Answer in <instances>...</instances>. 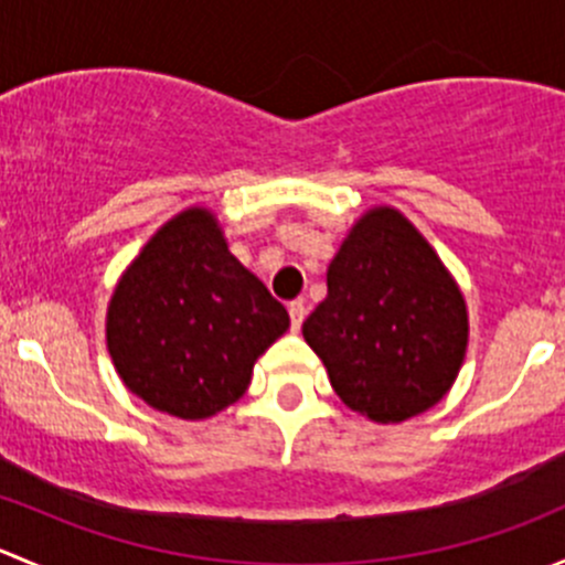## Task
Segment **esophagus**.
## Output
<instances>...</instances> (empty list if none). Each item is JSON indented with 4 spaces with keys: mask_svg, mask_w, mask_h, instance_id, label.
<instances>
[{
    "mask_svg": "<svg viewBox=\"0 0 565 565\" xmlns=\"http://www.w3.org/2000/svg\"><path fill=\"white\" fill-rule=\"evenodd\" d=\"M289 319H292V333H298L300 324H303V319H306L303 300H292V303H289Z\"/></svg>",
    "mask_w": 565,
    "mask_h": 565,
    "instance_id": "34e87169",
    "label": "esophagus"
}]
</instances>
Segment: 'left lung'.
I'll list each match as a JSON object with an SVG mask.
<instances>
[{
  "label": "left lung",
  "instance_id": "left-lung-1",
  "mask_svg": "<svg viewBox=\"0 0 565 565\" xmlns=\"http://www.w3.org/2000/svg\"><path fill=\"white\" fill-rule=\"evenodd\" d=\"M467 303L437 250L391 204L366 210L328 265L303 339L341 402L374 424L435 407L465 363Z\"/></svg>",
  "mask_w": 565,
  "mask_h": 565
}]
</instances>
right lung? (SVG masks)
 <instances>
[{
	"label": "right lung",
	"instance_id": "right-lung-1",
	"mask_svg": "<svg viewBox=\"0 0 565 565\" xmlns=\"http://www.w3.org/2000/svg\"><path fill=\"white\" fill-rule=\"evenodd\" d=\"M289 315L226 246L213 210L169 218L114 287L106 347L125 388L161 413L204 420L248 391L256 358Z\"/></svg>",
	"mask_w": 565,
	"mask_h": 565
}]
</instances>
